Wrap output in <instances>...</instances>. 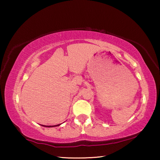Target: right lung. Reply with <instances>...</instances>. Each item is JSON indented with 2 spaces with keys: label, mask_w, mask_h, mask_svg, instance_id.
I'll use <instances>...</instances> for the list:
<instances>
[{
  "label": "right lung",
  "mask_w": 160,
  "mask_h": 160,
  "mask_svg": "<svg viewBox=\"0 0 160 160\" xmlns=\"http://www.w3.org/2000/svg\"><path fill=\"white\" fill-rule=\"evenodd\" d=\"M60 125H61V124H58V125H56V126H44V125H42V126H44V127H55V126H58Z\"/></svg>",
  "instance_id": "1"
}]
</instances>
